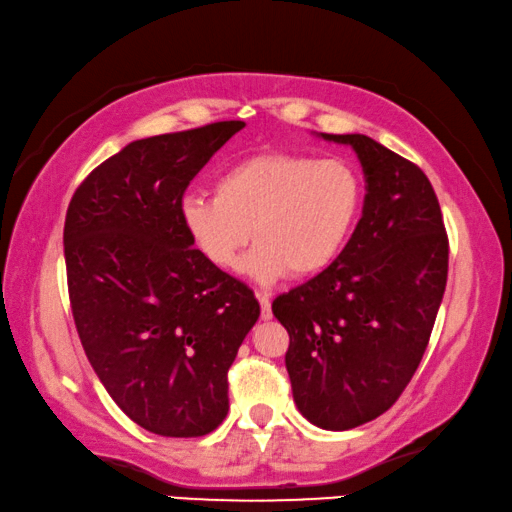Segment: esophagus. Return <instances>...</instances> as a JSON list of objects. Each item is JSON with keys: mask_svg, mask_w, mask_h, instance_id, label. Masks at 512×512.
<instances>
[{"mask_svg": "<svg viewBox=\"0 0 512 512\" xmlns=\"http://www.w3.org/2000/svg\"><path fill=\"white\" fill-rule=\"evenodd\" d=\"M257 300H259V307H262V319L269 321L271 319V298H269V294H262V291H257Z\"/></svg>", "mask_w": 512, "mask_h": 512, "instance_id": "1", "label": "esophagus"}]
</instances>
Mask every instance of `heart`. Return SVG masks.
<instances>
[{
    "instance_id": "obj_1",
    "label": "heart",
    "mask_w": 512,
    "mask_h": 512,
    "mask_svg": "<svg viewBox=\"0 0 512 512\" xmlns=\"http://www.w3.org/2000/svg\"><path fill=\"white\" fill-rule=\"evenodd\" d=\"M362 196L351 161L266 152L218 175L216 196L186 193L180 216L196 248L223 271L239 269L253 230L246 273L269 285L287 271L305 278L330 266L351 237Z\"/></svg>"
}]
</instances>
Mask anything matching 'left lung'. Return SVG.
I'll return each instance as SVG.
<instances>
[{"label": "left lung", "instance_id": "obj_1", "mask_svg": "<svg viewBox=\"0 0 512 512\" xmlns=\"http://www.w3.org/2000/svg\"><path fill=\"white\" fill-rule=\"evenodd\" d=\"M348 145L364 173L362 218L335 262L273 300L289 332L285 364L300 415L348 431L383 415L415 376L440 310L449 241L428 177L364 134Z\"/></svg>", "mask_w": 512, "mask_h": 512}]
</instances>
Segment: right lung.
Wrapping results in <instances>:
<instances>
[{
	"label": "right lung",
	"instance_id": "1",
	"mask_svg": "<svg viewBox=\"0 0 512 512\" xmlns=\"http://www.w3.org/2000/svg\"><path fill=\"white\" fill-rule=\"evenodd\" d=\"M243 125L132 141L70 200L63 248L81 346L118 408L154 435L223 424L227 369L259 319L253 291L193 248L180 216L186 186Z\"/></svg>",
	"mask_w": 512,
	"mask_h": 512
}]
</instances>
